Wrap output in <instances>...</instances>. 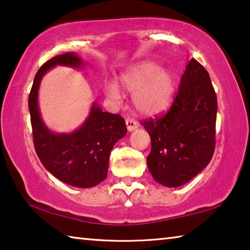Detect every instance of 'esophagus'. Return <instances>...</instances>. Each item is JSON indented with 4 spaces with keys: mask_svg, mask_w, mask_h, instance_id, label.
<instances>
[{
    "mask_svg": "<svg viewBox=\"0 0 250 250\" xmlns=\"http://www.w3.org/2000/svg\"><path fill=\"white\" fill-rule=\"evenodd\" d=\"M125 125H126V128H128L129 131H133L138 128L139 124L135 120H133L132 118H126Z\"/></svg>",
    "mask_w": 250,
    "mask_h": 250,
    "instance_id": "obj_1",
    "label": "esophagus"
}]
</instances>
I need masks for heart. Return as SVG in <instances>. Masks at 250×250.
Instances as JSON below:
<instances>
[{"instance_id": "b5f03b06", "label": "heart", "mask_w": 250, "mask_h": 250, "mask_svg": "<svg viewBox=\"0 0 250 250\" xmlns=\"http://www.w3.org/2000/svg\"><path fill=\"white\" fill-rule=\"evenodd\" d=\"M122 89L133 95V104L143 116H156L170 107L175 92V77L170 70L162 69L153 62H141L120 75ZM104 92L110 99L120 98L115 83H108Z\"/></svg>"}]
</instances>
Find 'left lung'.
<instances>
[{"instance_id":"obj_1","label":"left lung","mask_w":250,"mask_h":250,"mask_svg":"<svg viewBox=\"0 0 250 250\" xmlns=\"http://www.w3.org/2000/svg\"><path fill=\"white\" fill-rule=\"evenodd\" d=\"M217 98L209 75L192 58L166 115L141 122L151 138L146 163L154 181L177 188L207 167L215 150Z\"/></svg>"}]
</instances>
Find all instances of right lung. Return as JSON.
<instances>
[{"instance_id":"add662e5","label":"right lung","mask_w":250,"mask_h":250,"mask_svg":"<svg viewBox=\"0 0 250 250\" xmlns=\"http://www.w3.org/2000/svg\"><path fill=\"white\" fill-rule=\"evenodd\" d=\"M57 65L78 68L83 61L77 54L66 53L49 59L37 71L28 97L34 146L42 164L58 180L75 188H92L107 177L110 152L125 135V121L120 115L104 112L95 103L74 132H52L42 120L37 97L43 76Z\"/></svg>"}]
</instances>
